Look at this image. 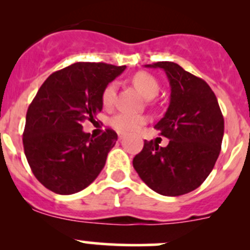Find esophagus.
<instances>
[{"instance_id":"esophagus-1","label":"esophagus","mask_w":250,"mask_h":250,"mask_svg":"<svg viewBox=\"0 0 250 250\" xmlns=\"http://www.w3.org/2000/svg\"><path fill=\"white\" fill-rule=\"evenodd\" d=\"M123 138H125V134H122V133H118V140H122Z\"/></svg>"}]
</instances>
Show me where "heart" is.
Listing matches in <instances>:
<instances>
[{
	"instance_id": "heart-1",
	"label": "heart",
	"mask_w": 250,
	"mask_h": 250,
	"mask_svg": "<svg viewBox=\"0 0 250 250\" xmlns=\"http://www.w3.org/2000/svg\"><path fill=\"white\" fill-rule=\"evenodd\" d=\"M132 83L134 87L147 99H152L160 92V84L157 80L151 74L145 71H139L132 77ZM116 85L115 83H109L102 93V103L105 109L112 106L115 100ZM147 122V118L143 115H130V113L120 112L112 116L110 125L113 129L120 133H132L138 130L143 125Z\"/></svg>"
}]
</instances>
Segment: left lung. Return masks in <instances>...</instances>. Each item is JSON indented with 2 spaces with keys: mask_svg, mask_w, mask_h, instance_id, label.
I'll return each instance as SVG.
<instances>
[{
  "mask_svg": "<svg viewBox=\"0 0 250 250\" xmlns=\"http://www.w3.org/2000/svg\"><path fill=\"white\" fill-rule=\"evenodd\" d=\"M170 84V103L155 125L168 138L166 147L144 141L133 160L141 180L163 196H180L196 190L213 170L221 150L224 117L215 94L202 78L172 62H158Z\"/></svg>",
  "mask_w": 250,
  "mask_h": 250,
  "instance_id": "8db88e82",
  "label": "left lung"
}]
</instances>
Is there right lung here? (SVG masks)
<instances>
[{"instance_id":"add662e5","label":"right lung","mask_w":250,"mask_h":250,"mask_svg":"<svg viewBox=\"0 0 250 250\" xmlns=\"http://www.w3.org/2000/svg\"><path fill=\"white\" fill-rule=\"evenodd\" d=\"M125 66L75 62L55 71L41 85L26 112L22 144L37 180L58 195L89 186L104 168L117 134L106 129L94 138L82 130L103 110L104 88Z\"/></svg>"}]
</instances>
